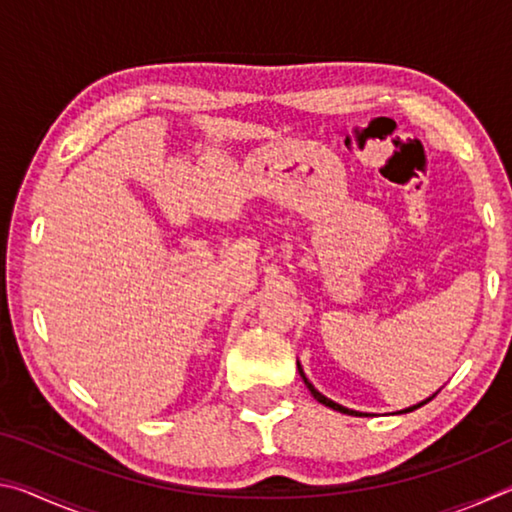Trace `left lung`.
I'll use <instances>...</instances> for the list:
<instances>
[{
	"label": "left lung",
	"mask_w": 512,
	"mask_h": 512,
	"mask_svg": "<svg viewBox=\"0 0 512 512\" xmlns=\"http://www.w3.org/2000/svg\"><path fill=\"white\" fill-rule=\"evenodd\" d=\"M298 370H300V377L302 379H305V384H307V388H309V391H311V395H314L316 397V400L320 402V404H325V406H329V409H334V411H341V413H348V415H359L357 411H350V409H345V406H341V404H336V402H332V400H327V397L323 395V393H318L316 391V388H314V384H311V381L305 377V372H302V368H300V363H298ZM433 397H436V395H431L429 397V400H433ZM429 400H424V402H420V404H415V406H409V409H404L402 413H409V411H413V409H420V406L422 404H427Z\"/></svg>",
	"instance_id": "left-lung-1"
}]
</instances>
